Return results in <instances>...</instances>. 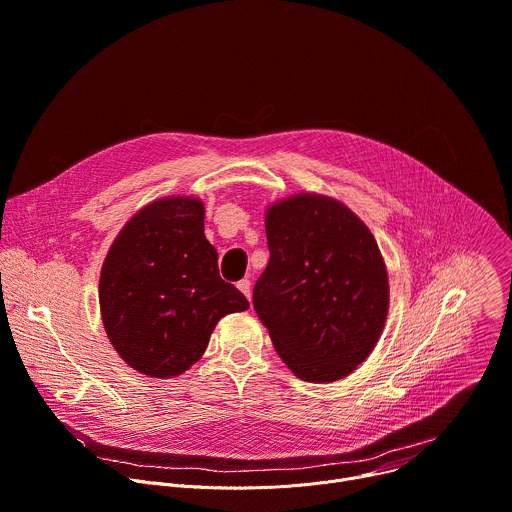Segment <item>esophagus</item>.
Listing matches in <instances>:
<instances>
[{"label": "esophagus", "mask_w": 512, "mask_h": 512, "mask_svg": "<svg viewBox=\"0 0 512 512\" xmlns=\"http://www.w3.org/2000/svg\"><path fill=\"white\" fill-rule=\"evenodd\" d=\"M238 288H240V292L250 300L252 298V290H250V280L248 278H242L240 282H238Z\"/></svg>", "instance_id": "34e87169"}]
</instances>
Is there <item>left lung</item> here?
<instances>
[{
	"label": "left lung",
	"mask_w": 512,
	"mask_h": 512,
	"mask_svg": "<svg viewBox=\"0 0 512 512\" xmlns=\"http://www.w3.org/2000/svg\"><path fill=\"white\" fill-rule=\"evenodd\" d=\"M270 260L254 311L290 371L313 383L349 375L387 317V272L375 238L343 203L300 193L266 214Z\"/></svg>",
	"instance_id": "1"
}]
</instances>
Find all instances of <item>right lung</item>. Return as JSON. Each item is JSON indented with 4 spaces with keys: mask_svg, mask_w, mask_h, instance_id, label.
<instances>
[{
    "mask_svg": "<svg viewBox=\"0 0 512 512\" xmlns=\"http://www.w3.org/2000/svg\"><path fill=\"white\" fill-rule=\"evenodd\" d=\"M98 300L113 347L151 377L189 369L216 323L250 306L220 276L203 206L189 197L153 201L123 228L102 264Z\"/></svg>",
    "mask_w": 512,
    "mask_h": 512,
    "instance_id": "right-lung-1",
    "label": "right lung"
}]
</instances>
